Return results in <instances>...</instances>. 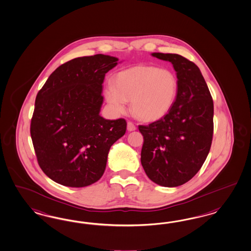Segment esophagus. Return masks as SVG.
<instances>
[{
  "label": "esophagus",
  "instance_id": "obj_1",
  "mask_svg": "<svg viewBox=\"0 0 251 251\" xmlns=\"http://www.w3.org/2000/svg\"><path fill=\"white\" fill-rule=\"evenodd\" d=\"M127 129L129 131H133V130L136 129V127H135V125L132 122H129L127 123Z\"/></svg>",
  "mask_w": 251,
  "mask_h": 251
}]
</instances>
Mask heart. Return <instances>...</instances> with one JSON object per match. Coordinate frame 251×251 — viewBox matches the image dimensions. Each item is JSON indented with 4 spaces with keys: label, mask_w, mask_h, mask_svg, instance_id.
Masks as SVG:
<instances>
[{
    "label": "heart",
    "mask_w": 251,
    "mask_h": 251,
    "mask_svg": "<svg viewBox=\"0 0 251 251\" xmlns=\"http://www.w3.org/2000/svg\"><path fill=\"white\" fill-rule=\"evenodd\" d=\"M178 81L169 70L156 66H135L116 76L115 84L108 82L104 94L112 112L123 114L131 100V110L139 119L152 122L165 117L175 103Z\"/></svg>",
    "instance_id": "b5f03b06"
}]
</instances>
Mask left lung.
Listing matches in <instances>:
<instances>
[{"instance_id":"obj_1","label":"left lung","mask_w":251,"mask_h":251,"mask_svg":"<svg viewBox=\"0 0 251 251\" xmlns=\"http://www.w3.org/2000/svg\"><path fill=\"white\" fill-rule=\"evenodd\" d=\"M152 56L173 64L178 92L165 117L139 126L144 136L141 163L152 182L172 188L196 175L210 152L213 101L195 63L178 54L154 52Z\"/></svg>"}]
</instances>
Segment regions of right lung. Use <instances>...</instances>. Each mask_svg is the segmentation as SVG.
Returning a JSON list of instances; mask_svg holds the SVG:
<instances>
[{"label":"right lung","instance_id":"add662e5","mask_svg":"<svg viewBox=\"0 0 251 251\" xmlns=\"http://www.w3.org/2000/svg\"><path fill=\"white\" fill-rule=\"evenodd\" d=\"M119 59L97 54L67 61L38 91L30 134L38 165L66 187L97 182L106 169L111 145L126 132L124 119L100 116L102 84Z\"/></svg>","mask_w":251,"mask_h":251}]
</instances>
